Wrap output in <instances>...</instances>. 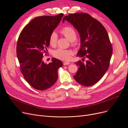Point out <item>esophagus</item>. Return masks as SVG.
Instances as JSON below:
<instances>
[{
    "instance_id": "obj_1",
    "label": "esophagus",
    "mask_w": 128,
    "mask_h": 128,
    "mask_svg": "<svg viewBox=\"0 0 128 128\" xmlns=\"http://www.w3.org/2000/svg\"><path fill=\"white\" fill-rule=\"evenodd\" d=\"M69 64H70V63H69V62H64L63 63V65H68Z\"/></svg>"
}]
</instances>
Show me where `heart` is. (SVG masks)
<instances>
[{
  "instance_id": "b5f03b06",
  "label": "heart",
  "mask_w": 128,
  "mask_h": 128,
  "mask_svg": "<svg viewBox=\"0 0 128 128\" xmlns=\"http://www.w3.org/2000/svg\"><path fill=\"white\" fill-rule=\"evenodd\" d=\"M60 33L71 42L72 46H76L77 45L78 41L76 39L77 33L72 27L70 26H65L60 30ZM57 41L58 36L54 32H52L49 38L50 45L52 46H56L57 44ZM53 55L55 58L59 60H64V61H68L71 59L73 55V52L72 50H70L58 49L53 52Z\"/></svg>"
}]
</instances>
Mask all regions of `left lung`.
I'll return each instance as SVG.
<instances>
[{"mask_svg": "<svg viewBox=\"0 0 128 128\" xmlns=\"http://www.w3.org/2000/svg\"><path fill=\"white\" fill-rule=\"evenodd\" d=\"M65 20L77 30L81 39L77 56L82 60L75 62L78 70L74 78L84 86H91L102 78L110 66L112 48L108 33L101 23L88 13L70 14L63 18V22Z\"/></svg>", "mask_w": 128, "mask_h": 128, "instance_id": "left-lung-1", "label": "left lung"}]
</instances>
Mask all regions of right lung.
<instances>
[{
	"mask_svg": "<svg viewBox=\"0 0 128 128\" xmlns=\"http://www.w3.org/2000/svg\"><path fill=\"white\" fill-rule=\"evenodd\" d=\"M64 14L36 17L22 30L16 44L20 70L26 81L40 91L54 85L58 78V70L63 66L60 60L52 58L49 64L42 60L49 46V38Z\"/></svg>",
	"mask_w": 128,
	"mask_h": 128,
	"instance_id": "right-lung-1",
	"label": "right lung"
}]
</instances>
